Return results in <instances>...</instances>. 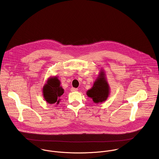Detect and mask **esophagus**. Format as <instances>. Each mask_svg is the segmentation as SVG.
Segmentation results:
<instances>
[{
    "instance_id": "1",
    "label": "esophagus",
    "mask_w": 159,
    "mask_h": 159,
    "mask_svg": "<svg viewBox=\"0 0 159 159\" xmlns=\"http://www.w3.org/2000/svg\"><path fill=\"white\" fill-rule=\"evenodd\" d=\"M71 91H72V92H74V91H77L78 90V89H77V88H72L71 89Z\"/></svg>"
}]
</instances>
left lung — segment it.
I'll use <instances>...</instances> for the list:
<instances>
[{"mask_svg":"<svg viewBox=\"0 0 159 159\" xmlns=\"http://www.w3.org/2000/svg\"><path fill=\"white\" fill-rule=\"evenodd\" d=\"M86 94L96 103H102L108 98L110 94V86L103 70L100 71L93 87L87 91Z\"/></svg>","mask_w":159,"mask_h":159,"instance_id":"obj_1","label":"left lung"}]
</instances>
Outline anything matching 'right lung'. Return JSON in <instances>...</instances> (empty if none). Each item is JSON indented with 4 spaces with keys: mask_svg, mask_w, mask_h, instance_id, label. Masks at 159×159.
<instances>
[{
    "mask_svg": "<svg viewBox=\"0 0 159 159\" xmlns=\"http://www.w3.org/2000/svg\"><path fill=\"white\" fill-rule=\"evenodd\" d=\"M42 91L43 98L49 104L58 105L61 95L64 93L61 82L56 76L49 77L47 84L43 86Z\"/></svg>",
    "mask_w": 159,
    "mask_h": 159,
    "instance_id": "obj_1",
    "label": "right lung"
}]
</instances>
